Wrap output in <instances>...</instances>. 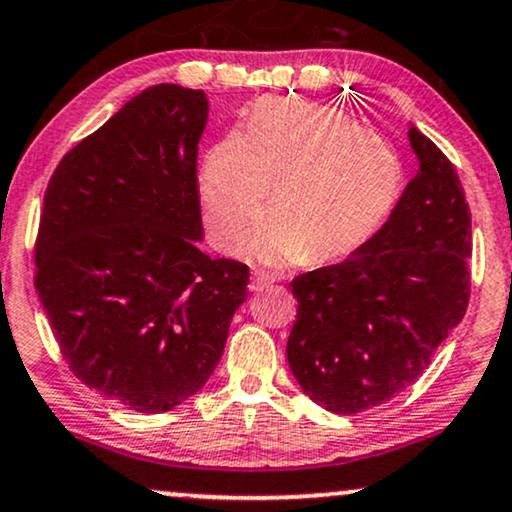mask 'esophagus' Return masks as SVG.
Listing matches in <instances>:
<instances>
[{"label":"esophagus","mask_w":512,"mask_h":512,"mask_svg":"<svg viewBox=\"0 0 512 512\" xmlns=\"http://www.w3.org/2000/svg\"><path fill=\"white\" fill-rule=\"evenodd\" d=\"M271 286V278L264 276V274H255L250 281V290L252 293H262V290H267Z\"/></svg>","instance_id":"esophagus-1"}]
</instances>
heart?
Here are the masks:
<instances>
[{
    "label": "heart",
    "mask_w": 512,
    "mask_h": 512,
    "mask_svg": "<svg viewBox=\"0 0 512 512\" xmlns=\"http://www.w3.org/2000/svg\"><path fill=\"white\" fill-rule=\"evenodd\" d=\"M404 186L390 141L331 106L295 99H262L243 134L219 139L198 172L205 224L224 252L245 248L269 200L274 217L252 243L264 267L359 250L392 217Z\"/></svg>",
    "instance_id": "b5f03b06"
}]
</instances>
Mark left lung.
Masks as SVG:
<instances>
[{"mask_svg":"<svg viewBox=\"0 0 512 512\" xmlns=\"http://www.w3.org/2000/svg\"><path fill=\"white\" fill-rule=\"evenodd\" d=\"M418 172L371 241L293 278L288 366L326 411L385 404L430 366L470 300V208L449 158L409 127Z\"/></svg>","mask_w":512,"mask_h":512,"instance_id":"obj_1","label":"left lung"}]
</instances>
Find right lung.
Returning a JSON list of instances; mask_svg holds the SVG:
<instances>
[{"label": "right lung", "instance_id": "1", "mask_svg": "<svg viewBox=\"0 0 512 512\" xmlns=\"http://www.w3.org/2000/svg\"><path fill=\"white\" fill-rule=\"evenodd\" d=\"M210 103L155 84L63 155L35 245V288L77 378L141 413L193 397L222 359L248 267L210 260L196 158Z\"/></svg>", "mask_w": 512, "mask_h": 512}]
</instances>
